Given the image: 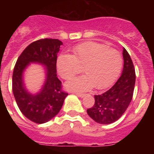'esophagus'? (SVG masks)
Masks as SVG:
<instances>
[{"mask_svg": "<svg viewBox=\"0 0 154 154\" xmlns=\"http://www.w3.org/2000/svg\"><path fill=\"white\" fill-rule=\"evenodd\" d=\"M75 94L76 96H78L79 97H80V98H83L84 96H85V94H83V93H79V92H75Z\"/></svg>", "mask_w": 154, "mask_h": 154, "instance_id": "obj_1", "label": "esophagus"}]
</instances>
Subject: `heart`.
<instances>
[{"label":"heart","mask_w":154,"mask_h":154,"mask_svg":"<svg viewBox=\"0 0 154 154\" xmlns=\"http://www.w3.org/2000/svg\"><path fill=\"white\" fill-rule=\"evenodd\" d=\"M74 55L61 54L56 66L59 75L69 79L84 66L85 75L71 79L65 83L69 90L84 92L93 88L103 89L112 85L120 74L123 58L117 50L106 45L87 42L78 45L73 49Z\"/></svg>","instance_id":"obj_1"}]
</instances>
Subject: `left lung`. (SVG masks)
<instances>
[{"instance_id":"1","label":"left lung","mask_w":154,"mask_h":154,"mask_svg":"<svg viewBox=\"0 0 154 154\" xmlns=\"http://www.w3.org/2000/svg\"><path fill=\"white\" fill-rule=\"evenodd\" d=\"M123 69L119 79L108 91L94 96L95 104L87 109L88 115L100 124H110L123 116L133 98L136 74L129 53L123 48Z\"/></svg>"}]
</instances>
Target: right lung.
I'll use <instances>...</instances> for the list:
<instances>
[{"label":"right lung","instance_id":"right-lung-1","mask_svg":"<svg viewBox=\"0 0 154 154\" xmlns=\"http://www.w3.org/2000/svg\"><path fill=\"white\" fill-rule=\"evenodd\" d=\"M58 39L45 38L32 42L17 58L12 75V91L23 115L34 123H45L59 112L68 93L62 90V82L56 74L57 55L62 45ZM31 63L45 68V82L36 94L26 89L24 71Z\"/></svg>","mask_w":154,"mask_h":154}]
</instances>
